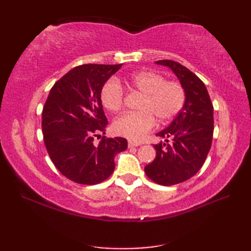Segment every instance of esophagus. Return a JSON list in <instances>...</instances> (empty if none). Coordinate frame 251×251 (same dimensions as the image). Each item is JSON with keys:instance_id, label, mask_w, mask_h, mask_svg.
Wrapping results in <instances>:
<instances>
[{"instance_id": "obj_1", "label": "esophagus", "mask_w": 251, "mask_h": 251, "mask_svg": "<svg viewBox=\"0 0 251 251\" xmlns=\"http://www.w3.org/2000/svg\"><path fill=\"white\" fill-rule=\"evenodd\" d=\"M140 143L138 142H134V141H128V147L129 148H134V147H139Z\"/></svg>"}]
</instances>
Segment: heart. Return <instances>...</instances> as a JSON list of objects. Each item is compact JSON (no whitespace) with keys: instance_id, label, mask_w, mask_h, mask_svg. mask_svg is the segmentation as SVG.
Listing matches in <instances>:
<instances>
[{"instance_id":"obj_1","label":"heart","mask_w":251,"mask_h":251,"mask_svg":"<svg viewBox=\"0 0 251 251\" xmlns=\"http://www.w3.org/2000/svg\"><path fill=\"white\" fill-rule=\"evenodd\" d=\"M127 84L143 95L139 112L123 114L113 122L114 132L130 140H141L155 126L156 120L167 123L182 110L185 92L177 81H165L161 73L142 70L130 74ZM101 103L110 112L120 111L124 100V92L119 82L110 79L100 93Z\"/></svg>"}]
</instances>
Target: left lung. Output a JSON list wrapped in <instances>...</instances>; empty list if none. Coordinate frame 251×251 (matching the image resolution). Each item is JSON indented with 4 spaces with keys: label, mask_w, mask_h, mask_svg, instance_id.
I'll use <instances>...</instances> for the list:
<instances>
[{
    "label": "left lung",
    "mask_w": 251,
    "mask_h": 251,
    "mask_svg": "<svg viewBox=\"0 0 251 251\" xmlns=\"http://www.w3.org/2000/svg\"><path fill=\"white\" fill-rule=\"evenodd\" d=\"M155 63L172 69L185 92L182 110L156 134L165 141L154 145L155 159L145 167L152 181L168 186L192 178L204 165L214 135V106L205 84L188 68L173 60Z\"/></svg>",
    "instance_id": "1"
}]
</instances>
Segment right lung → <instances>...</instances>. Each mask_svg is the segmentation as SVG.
<instances>
[{
	"label": "right lung",
	"instance_id": "1",
	"mask_svg": "<svg viewBox=\"0 0 251 251\" xmlns=\"http://www.w3.org/2000/svg\"><path fill=\"white\" fill-rule=\"evenodd\" d=\"M122 65H82L51 87L42 112V131L49 155L59 172L79 184H97L115 168L114 157L127 149L125 138L105 134L108 121L100 100L105 82ZM101 137V136H100Z\"/></svg>",
	"mask_w": 251,
	"mask_h": 251
}]
</instances>
